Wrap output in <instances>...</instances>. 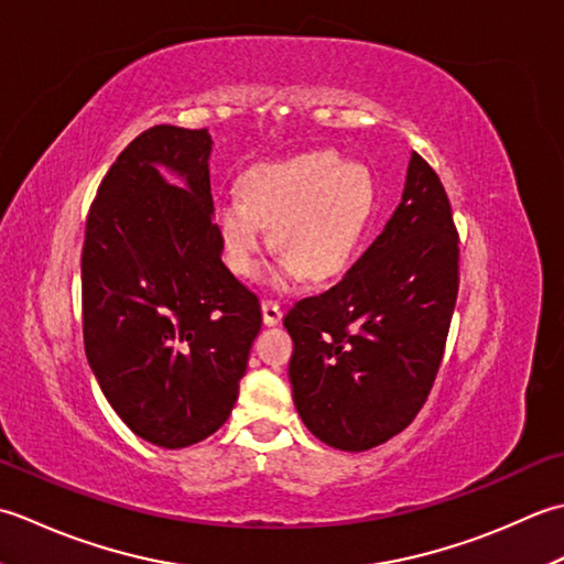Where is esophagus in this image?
I'll use <instances>...</instances> for the list:
<instances>
[{"label":"esophagus","mask_w":564,"mask_h":564,"mask_svg":"<svg viewBox=\"0 0 564 564\" xmlns=\"http://www.w3.org/2000/svg\"><path fill=\"white\" fill-rule=\"evenodd\" d=\"M262 308V321H265V326H278L280 318H282V308L278 302H270V299H265V302L260 304Z\"/></svg>","instance_id":"34e87169"}]
</instances>
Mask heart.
Wrapping results in <instances>:
<instances>
[{"instance_id":"heart-1","label":"heart","mask_w":564,"mask_h":564,"mask_svg":"<svg viewBox=\"0 0 564 564\" xmlns=\"http://www.w3.org/2000/svg\"><path fill=\"white\" fill-rule=\"evenodd\" d=\"M375 209L367 167L343 163L330 151H312L252 165L240 177V197L218 202L214 224L224 262L238 278H252L268 246L280 258L265 282L294 290L306 280L326 282L358 256Z\"/></svg>"}]
</instances>
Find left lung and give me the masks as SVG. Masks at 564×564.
<instances>
[{
	"label": "left lung",
	"instance_id": "8db88e82",
	"mask_svg": "<svg viewBox=\"0 0 564 564\" xmlns=\"http://www.w3.org/2000/svg\"><path fill=\"white\" fill-rule=\"evenodd\" d=\"M457 260L451 202L413 153L382 234L338 284L284 316L294 406L318 441L362 453L416 419L443 360Z\"/></svg>",
	"mask_w": 564,
	"mask_h": 564
}]
</instances>
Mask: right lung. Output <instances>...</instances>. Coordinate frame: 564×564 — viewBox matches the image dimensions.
Here are the masks:
<instances>
[{
    "mask_svg": "<svg viewBox=\"0 0 564 564\" xmlns=\"http://www.w3.org/2000/svg\"><path fill=\"white\" fill-rule=\"evenodd\" d=\"M206 129L153 126L123 148L91 202L83 328L91 372L143 441L180 451L231 416L258 296L221 262ZM165 169L183 182L170 186Z\"/></svg>",
    "mask_w": 564,
    "mask_h": 564,
    "instance_id": "1",
    "label": "right lung"
}]
</instances>
